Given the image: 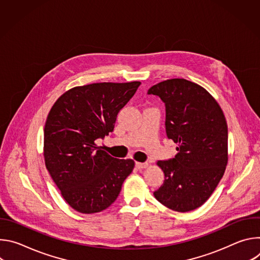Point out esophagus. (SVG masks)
Here are the masks:
<instances>
[{
  "mask_svg": "<svg viewBox=\"0 0 260 260\" xmlns=\"http://www.w3.org/2000/svg\"><path fill=\"white\" fill-rule=\"evenodd\" d=\"M136 167L138 169H145L148 167V162H136Z\"/></svg>",
  "mask_w": 260,
  "mask_h": 260,
  "instance_id": "34e87169",
  "label": "esophagus"
}]
</instances>
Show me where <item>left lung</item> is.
Here are the masks:
<instances>
[{"instance_id":"left-lung-1","label":"left lung","mask_w":260,"mask_h":260,"mask_svg":"<svg viewBox=\"0 0 260 260\" xmlns=\"http://www.w3.org/2000/svg\"><path fill=\"white\" fill-rule=\"evenodd\" d=\"M165 103L167 137L178 144L174 158L158 160L165 173L155 199L177 212L201 207L213 193L228 165V124L214 98L185 79L160 82L147 92Z\"/></svg>"}]
</instances>
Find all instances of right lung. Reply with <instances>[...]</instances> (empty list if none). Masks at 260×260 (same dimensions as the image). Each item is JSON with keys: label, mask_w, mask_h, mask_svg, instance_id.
Segmentation results:
<instances>
[{"label": "right lung", "mask_w": 260, "mask_h": 260, "mask_svg": "<svg viewBox=\"0 0 260 260\" xmlns=\"http://www.w3.org/2000/svg\"><path fill=\"white\" fill-rule=\"evenodd\" d=\"M141 82L92 83L64 92L44 127L46 168L66 202L83 214L112 205L135 161L117 159L95 145L113 132L119 111Z\"/></svg>", "instance_id": "obj_1"}]
</instances>
